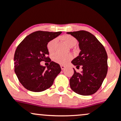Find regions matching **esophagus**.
Returning <instances> with one entry per match:
<instances>
[{"instance_id": "34e87169", "label": "esophagus", "mask_w": 121, "mask_h": 121, "mask_svg": "<svg viewBox=\"0 0 121 121\" xmlns=\"http://www.w3.org/2000/svg\"><path fill=\"white\" fill-rule=\"evenodd\" d=\"M60 66H61V68L62 70H64V69L65 68H66L65 66H64V65H61Z\"/></svg>"}]
</instances>
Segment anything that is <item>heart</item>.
Here are the masks:
<instances>
[{
  "label": "heart",
  "instance_id": "b5f03b06",
  "mask_svg": "<svg viewBox=\"0 0 121 121\" xmlns=\"http://www.w3.org/2000/svg\"><path fill=\"white\" fill-rule=\"evenodd\" d=\"M63 41L67 45L71 47L72 45H74L77 43V40L74 37L71 35H64L61 37ZM57 40L56 39L51 40L47 44V49L49 53H52L54 52L55 49ZM72 59V56L71 55H60L59 53L54 54L52 56V60L53 61L56 63L61 65H65Z\"/></svg>",
  "mask_w": 121,
  "mask_h": 121
}]
</instances>
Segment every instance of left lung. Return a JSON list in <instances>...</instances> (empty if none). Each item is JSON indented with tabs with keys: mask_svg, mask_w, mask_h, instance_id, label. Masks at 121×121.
<instances>
[{
	"mask_svg": "<svg viewBox=\"0 0 121 121\" xmlns=\"http://www.w3.org/2000/svg\"><path fill=\"white\" fill-rule=\"evenodd\" d=\"M79 42V56L72 63L82 69L81 73L74 69L69 80L72 91L82 95L95 93L101 87L108 72V55L105 48L93 34L85 30L67 32Z\"/></svg>",
	"mask_w": 121,
	"mask_h": 121,
	"instance_id": "obj_1",
	"label": "left lung"
}]
</instances>
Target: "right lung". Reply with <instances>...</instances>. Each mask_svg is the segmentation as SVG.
<instances>
[{
    "mask_svg": "<svg viewBox=\"0 0 121 121\" xmlns=\"http://www.w3.org/2000/svg\"><path fill=\"white\" fill-rule=\"evenodd\" d=\"M61 34V32L38 30L28 35L17 46L14 55L15 72L20 82L28 91H45L60 73V65L51 61L48 56L47 44ZM46 60L50 62L47 69L40 65V62Z\"/></svg>",
    "mask_w": 121,
    "mask_h": 121,
    "instance_id": "1",
    "label": "right lung"
}]
</instances>
